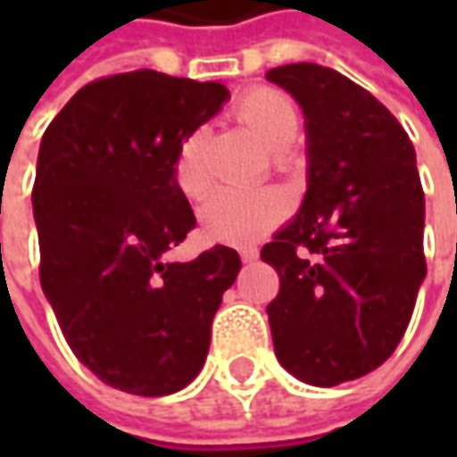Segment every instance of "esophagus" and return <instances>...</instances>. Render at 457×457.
Masks as SVG:
<instances>
[{
    "instance_id": "obj_1",
    "label": "esophagus",
    "mask_w": 457,
    "mask_h": 457,
    "mask_svg": "<svg viewBox=\"0 0 457 457\" xmlns=\"http://www.w3.org/2000/svg\"><path fill=\"white\" fill-rule=\"evenodd\" d=\"M238 256H241V262H254L256 256H259V252H256V249H241Z\"/></svg>"
}]
</instances>
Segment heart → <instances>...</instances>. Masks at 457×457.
Masks as SVG:
<instances>
[{
  "label": "heart",
  "mask_w": 457,
  "mask_h": 457,
  "mask_svg": "<svg viewBox=\"0 0 457 457\" xmlns=\"http://www.w3.org/2000/svg\"><path fill=\"white\" fill-rule=\"evenodd\" d=\"M234 116L256 139L279 157L297 137L300 112L287 94L256 86L234 104ZM203 129L183 137L172 160V180L185 198H203L211 187V172L205 167ZM290 203L274 187H223L213 193L201 208L203 237L219 244H252L272 231L287 216Z\"/></svg>",
  "instance_id": "obj_1"
}]
</instances>
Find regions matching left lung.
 Listing matches in <instances>:
<instances>
[{"instance_id":"1","label":"left lung","mask_w":457,"mask_h":457,"mask_svg":"<svg viewBox=\"0 0 457 457\" xmlns=\"http://www.w3.org/2000/svg\"><path fill=\"white\" fill-rule=\"evenodd\" d=\"M300 104L307 193L262 249L279 274L274 353L305 384L378 369L402 341L428 274L425 193L407 132L366 88L318 62L267 71Z\"/></svg>"}]
</instances>
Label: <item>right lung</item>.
I'll return each instance as SVG.
<instances>
[{"label":"right lung","instance_id":"right-lung-1","mask_svg":"<svg viewBox=\"0 0 457 457\" xmlns=\"http://www.w3.org/2000/svg\"><path fill=\"white\" fill-rule=\"evenodd\" d=\"M226 98L216 80L132 71L83 86L43 134L40 285L76 359L121 392L165 396L198 377L241 270L220 244L167 259L195 226L172 180L175 152Z\"/></svg>","mask_w":457,"mask_h":457}]
</instances>
